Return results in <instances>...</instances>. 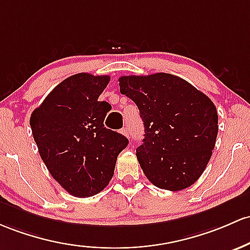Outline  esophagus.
<instances>
[{"mask_svg": "<svg viewBox=\"0 0 250 250\" xmlns=\"http://www.w3.org/2000/svg\"><path fill=\"white\" fill-rule=\"evenodd\" d=\"M121 133H122L125 136H127L128 139L130 138V136H129V131H128V128H123V129L121 130Z\"/></svg>", "mask_w": 250, "mask_h": 250, "instance_id": "34e87169", "label": "esophagus"}]
</instances>
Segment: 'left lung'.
Here are the masks:
<instances>
[{
  "mask_svg": "<svg viewBox=\"0 0 250 250\" xmlns=\"http://www.w3.org/2000/svg\"><path fill=\"white\" fill-rule=\"evenodd\" d=\"M120 91L138 105L144 144L136 156L156 188L180 191L197 182L209 163L218 133L212 101L185 79L154 73L123 76Z\"/></svg>",
  "mask_w": 250,
  "mask_h": 250,
  "instance_id": "1",
  "label": "left lung"
}]
</instances>
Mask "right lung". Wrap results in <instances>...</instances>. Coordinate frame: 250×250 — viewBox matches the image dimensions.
Wrapping results in <instances>:
<instances>
[{
	"instance_id": "1",
	"label": "right lung",
	"mask_w": 250,
	"mask_h": 250,
	"mask_svg": "<svg viewBox=\"0 0 250 250\" xmlns=\"http://www.w3.org/2000/svg\"><path fill=\"white\" fill-rule=\"evenodd\" d=\"M109 76L77 73L62 81L32 112L33 138L52 177L75 197H91L108 186L117 156L128 145L104 127L111 106L98 97Z\"/></svg>"
}]
</instances>
